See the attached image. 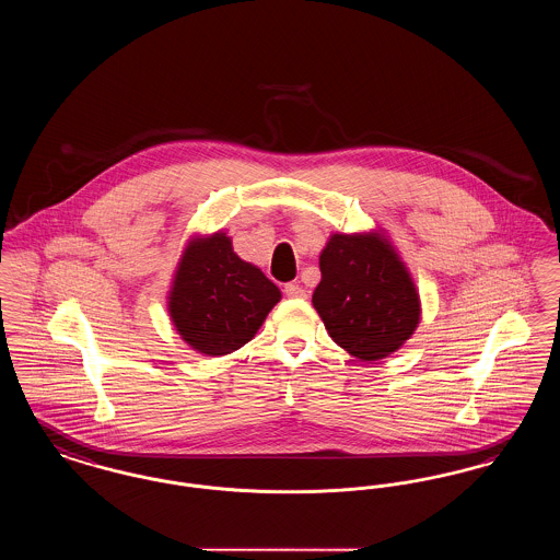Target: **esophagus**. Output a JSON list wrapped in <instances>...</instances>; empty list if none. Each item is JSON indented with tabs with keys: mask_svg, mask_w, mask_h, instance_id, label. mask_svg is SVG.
<instances>
[{
	"mask_svg": "<svg viewBox=\"0 0 560 560\" xmlns=\"http://www.w3.org/2000/svg\"><path fill=\"white\" fill-rule=\"evenodd\" d=\"M283 292H285L288 298H306V290H302V288L295 285V283H288Z\"/></svg>",
	"mask_w": 560,
	"mask_h": 560,
	"instance_id": "34e87169",
	"label": "esophagus"
}]
</instances>
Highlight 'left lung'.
<instances>
[{"label":"left lung","instance_id":"8db88e82","mask_svg":"<svg viewBox=\"0 0 560 560\" xmlns=\"http://www.w3.org/2000/svg\"><path fill=\"white\" fill-rule=\"evenodd\" d=\"M313 293L325 329L361 361L395 352L420 320V298L393 247L377 235H334Z\"/></svg>","mask_w":560,"mask_h":560}]
</instances>
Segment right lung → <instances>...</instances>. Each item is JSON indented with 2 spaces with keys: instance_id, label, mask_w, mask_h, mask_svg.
I'll return each mask as SVG.
<instances>
[{
  "instance_id": "right-lung-1",
  "label": "right lung",
  "mask_w": 560,
  "mask_h": 560,
  "mask_svg": "<svg viewBox=\"0 0 560 560\" xmlns=\"http://www.w3.org/2000/svg\"><path fill=\"white\" fill-rule=\"evenodd\" d=\"M279 300L265 272L243 262L231 240L215 233L188 245L170 293V315L190 347L220 357L247 345Z\"/></svg>"
}]
</instances>
